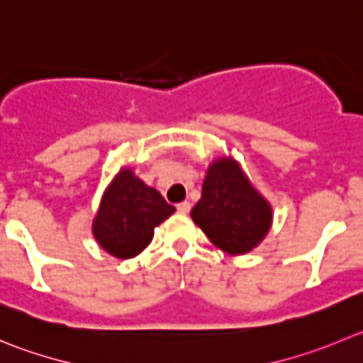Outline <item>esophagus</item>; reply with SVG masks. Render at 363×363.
Returning <instances> with one entry per match:
<instances>
[{"label":"esophagus","instance_id":"1","mask_svg":"<svg viewBox=\"0 0 363 363\" xmlns=\"http://www.w3.org/2000/svg\"><path fill=\"white\" fill-rule=\"evenodd\" d=\"M176 208H178L179 213H189V212H191V203H189V201L178 203V205H176Z\"/></svg>","mask_w":363,"mask_h":363}]
</instances>
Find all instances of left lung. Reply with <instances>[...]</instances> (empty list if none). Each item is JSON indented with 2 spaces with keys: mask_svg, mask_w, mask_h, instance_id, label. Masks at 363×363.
Here are the masks:
<instances>
[{
  "mask_svg": "<svg viewBox=\"0 0 363 363\" xmlns=\"http://www.w3.org/2000/svg\"><path fill=\"white\" fill-rule=\"evenodd\" d=\"M191 217L213 246L228 255H246L271 230L272 206L235 158L219 157L206 169L201 199Z\"/></svg>",
  "mask_w": 363,
  "mask_h": 363,
  "instance_id": "1",
  "label": "left lung"
}]
</instances>
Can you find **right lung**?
<instances>
[{"instance_id": "right-lung-1", "label": "right lung", "mask_w": 363, "mask_h": 363, "mask_svg": "<svg viewBox=\"0 0 363 363\" xmlns=\"http://www.w3.org/2000/svg\"><path fill=\"white\" fill-rule=\"evenodd\" d=\"M160 192L147 187L130 167H121L105 189L92 220V235L108 255L128 260L153 240L155 228L174 213Z\"/></svg>"}]
</instances>
